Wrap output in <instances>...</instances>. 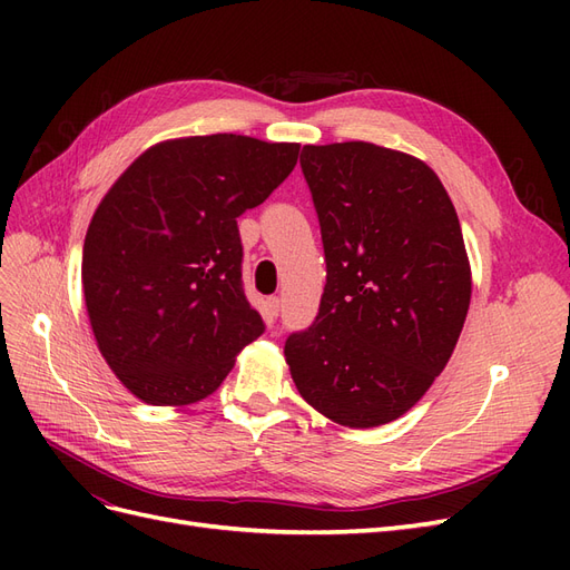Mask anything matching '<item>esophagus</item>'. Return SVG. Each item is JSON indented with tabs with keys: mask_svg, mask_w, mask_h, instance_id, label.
I'll list each match as a JSON object with an SVG mask.
<instances>
[{
	"mask_svg": "<svg viewBox=\"0 0 570 570\" xmlns=\"http://www.w3.org/2000/svg\"><path fill=\"white\" fill-rule=\"evenodd\" d=\"M266 306H268V312H271L273 316H278V314H281V306H283V299L271 295V297L266 299Z\"/></svg>",
	"mask_w": 570,
	"mask_h": 570,
	"instance_id": "obj_1",
	"label": "esophagus"
}]
</instances>
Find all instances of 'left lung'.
Here are the masks:
<instances>
[{
  "mask_svg": "<svg viewBox=\"0 0 570 570\" xmlns=\"http://www.w3.org/2000/svg\"><path fill=\"white\" fill-rule=\"evenodd\" d=\"M302 174L325 252L316 321L285 340L299 394L350 428L400 419L450 361L471 304L454 204L409 154L306 145Z\"/></svg>",
  "mask_w": 570,
  "mask_h": 570,
  "instance_id": "obj_1",
  "label": "left lung"
}]
</instances>
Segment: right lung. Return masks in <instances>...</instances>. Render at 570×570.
<instances>
[{
  "label": "right lung",
  "instance_id": "right-lung-1",
  "mask_svg": "<svg viewBox=\"0 0 570 570\" xmlns=\"http://www.w3.org/2000/svg\"><path fill=\"white\" fill-rule=\"evenodd\" d=\"M299 145L204 135L147 149L97 206L82 292L107 358L154 406L209 396L266 323L243 285L237 218L295 168Z\"/></svg>",
  "mask_w": 570,
  "mask_h": 570
}]
</instances>
